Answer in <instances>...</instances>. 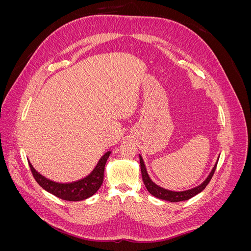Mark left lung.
<instances>
[{
    "mask_svg": "<svg viewBox=\"0 0 251 251\" xmlns=\"http://www.w3.org/2000/svg\"><path fill=\"white\" fill-rule=\"evenodd\" d=\"M139 160H140V169H141V175H142V180H143V183L146 185L147 189L149 191V193L151 195H153L156 198L159 199H162V200H166V201H170V202H180V201H185L193 198L194 196L198 195L199 193H201L203 189L206 187V185L209 183V181L211 180L212 176H214L216 168H217V164L218 162H216L215 166L212 168L211 172L209 173L208 177L205 179L202 183L198 186H196L194 188L191 189H187V191H183V192H174V191H169V189H165L161 186L157 185L155 182L151 181V179L150 178L149 174L147 172L146 169V165H144L143 162V159L142 157L139 155ZM219 160V158H218Z\"/></svg>",
    "mask_w": 251,
    "mask_h": 251,
    "instance_id": "obj_1",
    "label": "left lung"
}]
</instances>
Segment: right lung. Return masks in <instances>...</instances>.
<instances>
[{
	"instance_id": "add662e5",
	"label": "right lung",
	"mask_w": 251,
	"mask_h": 251,
	"mask_svg": "<svg viewBox=\"0 0 251 251\" xmlns=\"http://www.w3.org/2000/svg\"><path fill=\"white\" fill-rule=\"evenodd\" d=\"M111 151H107L98 161L95 169L90 175L83 179L72 182V183H58V182L51 181L44 177L39 172H36L32 164L29 162L30 170L33 175L35 181L39 183L45 191L67 201H81L93 196L102 184L104 166Z\"/></svg>"
}]
</instances>
